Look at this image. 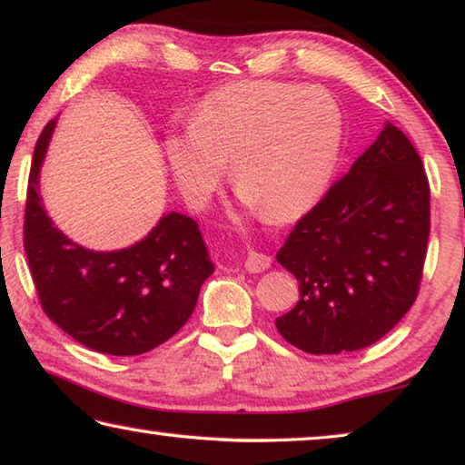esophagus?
Returning <instances> with one entry per match:
<instances>
[{
  "label": "esophagus",
  "mask_w": 465,
  "mask_h": 465,
  "mask_svg": "<svg viewBox=\"0 0 465 465\" xmlns=\"http://www.w3.org/2000/svg\"><path fill=\"white\" fill-rule=\"evenodd\" d=\"M270 263H272V257H270V255L249 252L247 260H245V270H247V272L257 274V272H263V270H268Z\"/></svg>",
  "instance_id": "esophagus-1"
}]
</instances>
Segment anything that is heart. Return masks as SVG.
<instances>
[{
  "label": "heart",
  "mask_w": 465,
  "mask_h": 465,
  "mask_svg": "<svg viewBox=\"0 0 465 465\" xmlns=\"http://www.w3.org/2000/svg\"><path fill=\"white\" fill-rule=\"evenodd\" d=\"M166 158L184 199L210 202L226 162L247 210L292 220L320 202L341 153V114L322 89L242 81L212 91L189 128L166 137Z\"/></svg>",
  "instance_id": "obj_1"
}]
</instances>
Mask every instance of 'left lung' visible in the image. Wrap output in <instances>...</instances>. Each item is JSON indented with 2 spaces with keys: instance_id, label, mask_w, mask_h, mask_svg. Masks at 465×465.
<instances>
[{
  "instance_id": "left-lung-1",
  "label": "left lung",
  "mask_w": 465,
  "mask_h": 465,
  "mask_svg": "<svg viewBox=\"0 0 465 465\" xmlns=\"http://www.w3.org/2000/svg\"><path fill=\"white\" fill-rule=\"evenodd\" d=\"M430 232L422 160L391 123L345 178L299 220L276 262L299 302L276 318L284 341L313 355L382 339L416 302Z\"/></svg>"
}]
</instances>
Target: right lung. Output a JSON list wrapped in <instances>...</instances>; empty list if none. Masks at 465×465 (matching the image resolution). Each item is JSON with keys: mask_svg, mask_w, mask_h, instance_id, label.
I'll list each match as a JSON object with an SVG mask.
<instances>
[{"mask_svg": "<svg viewBox=\"0 0 465 465\" xmlns=\"http://www.w3.org/2000/svg\"><path fill=\"white\" fill-rule=\"evenodd\" d=\"M55 120L35 145L26 191L25 252L43 312L93 351L141 355L178 332L213 272L197 223L168 212L131 247L95 252L68 239L47 216L41 166Z\"/></svg>", "mask_w": 465, "mask_h": 465, "instance_id": "1", "label": "right lung"}]
</instances>
